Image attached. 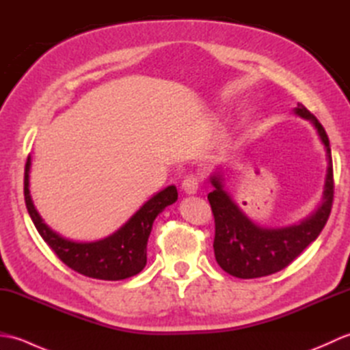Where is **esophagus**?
<instances>
[{
	"label": "esophagus",
	"mask_w": 350,
	"mask_h": 350,
	"mask_svg": "<svg viewBox=\"0 0 350 350\" xmlns=\"http://www.w3.org/2000/svg\"><path fill=\"white\" fill-rule=\"evenodd\" d=\"M200 177L196 174H189L183 179L182 182V189L187 192V194H196L200 188Z\"/></svg>",
	"instance_id": "esophagus-1"
}]
</instances>
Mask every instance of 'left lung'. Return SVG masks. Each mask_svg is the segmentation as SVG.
I'll return each mask as SVG.
<instances>
[{"instance_id":"1","label":"left lung","mask_w":350,"mask_h":350,"mask_svg":"<svg viewBox=\"0 0 350 350\" xmlns=\"http://www.w3.org/2000/svg\"><path fill=\"white\" fill-rule=\"evenodd\" d=\"M295 113L313 123L326 148L328 170L322 203L311 217L299 224L282 228H263L254 224L233 202L228 192L224 191L221 176L213 174L211 183L215 189L209 192L207 200L215 218V258L222 269L233 277L250 280L284 269L311 242L317 239L329 218L334 200L329 138L321 122L302 103H298Z\"/></svg>"}]
</instances>
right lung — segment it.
Listing matches in <instances>:
<instances>
[{
	"mask_svg": "<svg viewBox=\"0 0 350 350\" xmlns=\"http://www.w3.org/2000/svg\"><path fill=\"white\" fill-rule=\"evenodd\" d=\"M29 167H31V159L28 156L24 176L27 211L43 241L64 265L85 277L108 281L129 278L144 269L147 263V241L153 221L167 206L173 204L177 200L174 185L162 189L146 202L114 234L96 242H73L51 230L36 211L29 196Z\"/></svg>",
	"mask_w": 350,
	"mask_h": 350,
	"instance_id": "obj_1",
	"label": "right lung"
}]
</instances>
